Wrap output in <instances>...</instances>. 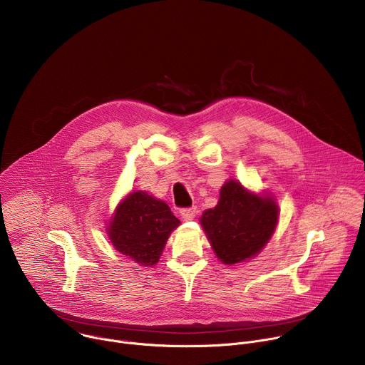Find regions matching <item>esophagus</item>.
<instances>
[{
	"instance_id": "obj_1",
	"label": "esophagus",
	"mask_w": 365,
	"mask_h": 365,
	"mask_svg": "<svg viewBox=\"0 0 365 365\" xmlns=\"http://www.w3.org/2000/svg\"><path fill=\"white\" fill-rule=\"evenodd\" d=\"M196 214H197V210L195 206H192V207H183V210H180V215H182V218L185 220V221H192L195 217H196Z\"/></svg>"
}]
</instances>
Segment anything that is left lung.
I'll list each match as a JSON object with an SVG mask.
<instances>
[{
	"mask_svg": "<svg viewBox=\"0 0 365 365\" xmlns=\"http://www.w3.org/2000/svg\"><path fill=\"white\" fill-rule=\"evenodd\" d=\"M277 222L276 199L267 192H251L235 179L222 185L217 206L200 217L207 241L227 266L255 257L273 237Z\"/></svg>",
	"mask_w": 365,
	"mask_h": 365,
	"instance_id": "obj_1",
	"label": "left lung"
}]
</instances>
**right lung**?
<instances>
[{
	"instance_id": "add662e5",
	"label": "right lung",
	"mask_w": 365,
	"mask_h": 365,
	"mask_svg": "<svg viewBox=\"0 0 365 365\" xmlns=\"http://www.w3.org/2000/svg\"><path fill=\"white\" fill-rule=\"evenodd\" d=\"M179 225L180 221L166 202L144 190H134L117 205L107 234L117 251L141 266L153 267Z\"/></svg>"
}]
</instances>
